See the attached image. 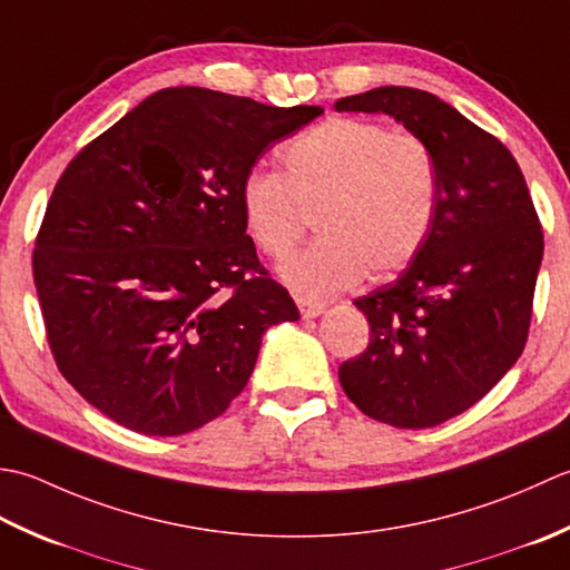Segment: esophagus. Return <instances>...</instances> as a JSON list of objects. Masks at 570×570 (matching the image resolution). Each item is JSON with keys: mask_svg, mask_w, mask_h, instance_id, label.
Listing matches in <instances>:
<instances>
[{"mask_svg": "<svg viewBox=\"0 0 570 570\" xmlns=\"http://www.w3.org/2000/svg\"><path fill=\"white\" fill-rule=\"evenodd\" d=\"M297 307H299V315H302V320L320 317L322 312H324V305H322V302L305 299V297H297Z\"/></svg>", "mask_w": 570, "mask_h": 570, "instance_id": "34e87169", "label": "esophagus"}]
</instances>
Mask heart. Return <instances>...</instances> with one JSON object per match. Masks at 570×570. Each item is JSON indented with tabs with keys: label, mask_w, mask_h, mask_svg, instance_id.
<instances>
[{
	"label": "heart",
	"mask_w": 570,
	"mask_h": 570,
	"mask_svg": "<svg viewBox=\"0 0 570 570\" xmlns=\"http://www.w3.org/2000/svg\"><path fill=\"white\" fill-rule=\"evenodd\" d=\"M283 171L253 169L238 208L248 238L285 261L317 217L315 246L287 263L285 283L327 297L362 277L403 271L431 236L440 206L433 149L421 137L362 118H330L281 149Z\"/></svg>",
	"instance_id": "heart-1"
}]
</instances>
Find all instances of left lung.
Returning <instances> with one entry per match:
<instances>
[{"mask_svg":"<svg viewBox=\"0 0 570 570\" xmlns=\"http://www.w3.org/2000/svg\"><path fill=\"white\" fill-rule=\"evenodd\" d=\"M383 112L433 149L440 206L399 281L354 299L364 354L340 366L358 411L393 428H433L468 411L524 352L543 234L517 159L433 92L383 86L334 102Z\"/></svg>","mask_w":570,"mask_h":570,"instance_id":"8db88e82","label":"left lung"}]
</instances>
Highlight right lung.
<instances>
[{"label": "right lung", "mask_w": 570, "mask_h": 570, "mask_svg": "<svg viewBox=\"0 0 570 570\" xmlns=\"http://www.w3.org/2000/svg\"><path fill=\"white\" fill-rule=\"evenodd\" d=\"M322 112L167 88L66 167L33 283L58 368L100 413L145 435L191 433L246 389L265 330L299 317L261 268L238 189Z\"/></svg>", "instance_id": "obj_1"}]
</instances>
